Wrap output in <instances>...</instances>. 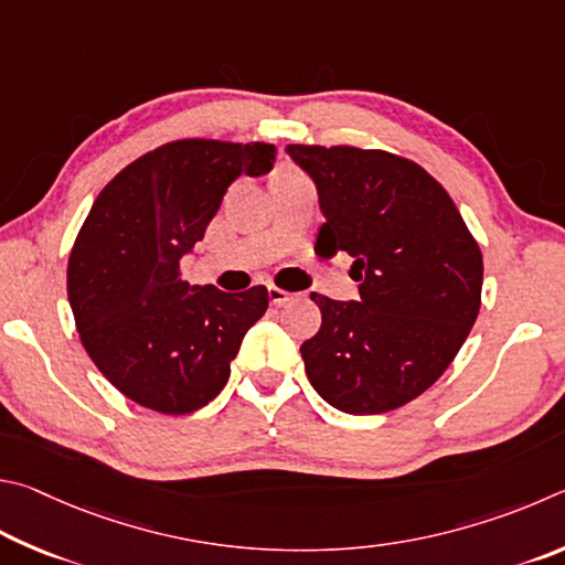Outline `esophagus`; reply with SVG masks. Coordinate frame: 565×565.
I'll use <instances>...</instances> for the list:
<instances>
[{
  "label": "esophagus",
  "instance_id": "34e87169",
  "mask_svg": "<svg viewBox=\"0 0 565 565\" xmlns=\"http://www.w3.org/2000/svg\"><path fill=\"white\" fill-rule=\"evenodd\" d=\"M267 300H270V305H285L288 300H292V292H285L280 288H275V285H270V288H267Z\"/></svg>",
  "mask_w": 565,
  "mask_h": 565
}]
</instances>
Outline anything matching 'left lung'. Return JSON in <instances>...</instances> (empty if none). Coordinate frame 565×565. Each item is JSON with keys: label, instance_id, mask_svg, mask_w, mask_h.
<instances>
[{"label": "left lung", "instance_id": "8db88e82", "mask_svg": "<svg viewBox=\"0 0 565 565\" xmlns=\"http://www.w3.org/2000/svg\"><path fill=\"white\" fill-rule=\"evenodd\" d=\"M318 188L315 250L350 253L360 300L312 292L320 332L302 342L308 380L348 414H382L437 382L477 322L483 260L449 193L422 166L352 146L285 148Z\"/></svg>", "mask_w": 565, "mask_h": 565}]
</instances>
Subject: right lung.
<instances>
[{
  "label": "right lung",
  "instance_id": "add662e5",
  "mask_svg": "<svg viewBox=\"0 0 565 565\" xmlns=\"http://www.w3.org/2000/svg\"><path fill=\"white\" fill-rule=\"evenodd\" d=\"M273 163L270 143L185 138L136 158L88 211L68 255V305L98 372L141 407H205L265 315L263 285L245 292L188 285L181 257L203 241L227 185Z\"/></svg>",
  "mask_w": 565,
  "mask_h": 565
}]
</instances>
